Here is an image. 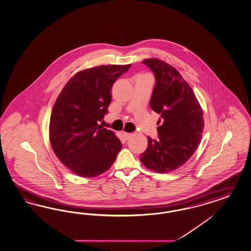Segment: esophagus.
<instances>
[{"label":"esophagus","mask_w":251,"mask_h":251,"mask_svg":"<svg viewBox=\"0 0 251 251\" xmlns=\"http://www.w3.org/2000/svg\"><path fill=\"white\" fill-rule=\"evenodd\" d=\"M123 135H124V137L127 140V139H129L131 136H132V134L131 133H126V132H124L123 133Z\"/></svg>","instance_id":"esophagus-1"}]
</instances>
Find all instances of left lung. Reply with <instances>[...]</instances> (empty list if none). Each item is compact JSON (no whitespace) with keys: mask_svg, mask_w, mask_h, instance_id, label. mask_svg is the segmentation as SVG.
<instances>
[{"mask_svg":"<svg viewBox=\"0 0 251 251\" xmlns=\"http://www.w3.org/2000/svg\"><path fill=\"white\" fill-rule=\"evenodd\" d=\"M154 74L150 107L157 121L159 140L148 137L140 161L148 169L168 173L186 164L200 146L204 130L203 111L192 88L179 72L166 62L150 58L142 61Z\"/></svg>","mask_w":251,"mask_h":251,"instance_id":"obj_1","label":"left lung"}]
</instances>
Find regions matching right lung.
Masks as SVG:
<instances>
[{"label":"right lung","mask_w":251,"mask_h":251,"mask_svg":"<svg viewBox=\"0 0 251 251\" xmlns=\"http://www.w3.org/2000/svg\"><path fill=\"white\" fill-rule=\"evenodd\" d=\"M130 67L100 65L78 72L53 104L49 124L51 148L59 160L79 176L104 173L122 148L115 133L98 122L108 112L113 84Z\"/></svg>","instance_id":"obj_1"}]
</instances>
